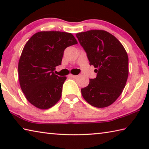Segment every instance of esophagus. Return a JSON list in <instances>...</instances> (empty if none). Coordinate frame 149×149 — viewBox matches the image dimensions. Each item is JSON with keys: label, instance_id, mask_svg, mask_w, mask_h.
Masks as SVG:
<instances>
[{"label": "esophagus", "instance_id": "34e87169", "mask_svg": "<svg viewBox=\"0 0 149 149\" xmlns=\"http://www.w3.org/2000/svg\"><path fill=\"white\" fill-rule=\"evenodd\" d=\"M70 76L71 77H72V78H74V79H75V78H77V77H78V75H72V74H70Z\"/></svg>", "mask_w": 149, "mask_h": 149}]
</instances>
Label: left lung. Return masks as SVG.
Segmentation results:
<instances>
[{"mask_svg":"<svg viewBox=\"0 0 149 149\" xmlns=\"http://www.w3.org/2000/svg\"><path fill=\"white\" fill-rule=\"evenodd\" d=\"M76 37L97 73L88 86L81 89L83 97L93 107H107L125 87L129 74L127 52L114 35L104 30L79 33Z\"/></svg>","mask_w":149,"mask_h":149,"instance_id":"8db88e82","label":"left lung"}]
</instances>
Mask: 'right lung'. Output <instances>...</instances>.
<instances>
[{
	"mask_svg": "<svg viewBox=\"0 0 149 149\" xmlns=\"http://www.w3.org/2000/svg\"><path fill=\"white\" fill-rule=\"evenodd\" d=\"M77 43L72 33L40 31L26 42L18 63L20 87L27 100L39 109L53 107L62 96L66 77L54 74L64 50Z\"/></svg>",
	"mask_w": 149,
	"mask_h": 149,
	"instance_id": "right-lung-1",
	"label": "right lung"
}]
</instances>
